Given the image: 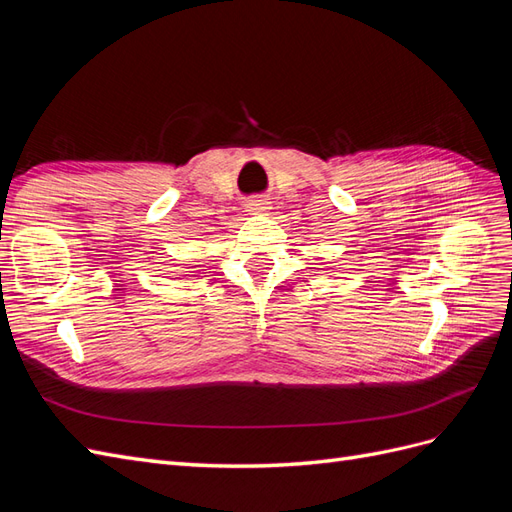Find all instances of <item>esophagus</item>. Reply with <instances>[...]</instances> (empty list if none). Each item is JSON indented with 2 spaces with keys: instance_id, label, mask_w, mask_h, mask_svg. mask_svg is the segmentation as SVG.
<instances>
[{
  "instance_id": "esophagus-1",
  "label": "esophagus",
  "mask_w": 512,
  "mask_h": 512,
  "mask_svg": "<svg viewBox=\"0 0 512 512\" xmlns=\"http://www.w3.org/2000/svg\"><path fill=\"white\" fill-rule=\"evenodd\" d=\"M269 205H271V203H269V198H267L265 194H256V196H252L250 200H247V203H245V209L256 215V213H262V211L271 209Z\"/></svg>"
}]
</instances>
